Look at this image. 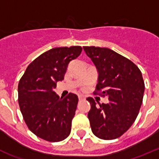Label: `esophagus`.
<instances>
[{"mask_svg": "<svg viewBox=\"0 0 159 159\" xmlns=\"http://www.w3.org/2000/svg\"><path fill=\"white\" fill-rule=\"evenodd\" d=\"M78 99H79V101H84V100H85V97L80 94V95H78Z\"/></svg>", "mask_w": 159, "mask_h": 159, "instance_id": "34e87169", "label": "esophagus"}]
</instances>
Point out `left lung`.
I'll return each mask as SVG.
<instances>
[{
	"label": "left lung",
	"instance_id": "8db88e82",
	"mask_svg": "<svg viewBox=\"0 0 159 159\" xmlns=\"http://www.w3.org/2000/svg\"><path fill=\"white\" fill-rule=\"evenodd\" d=\"M98 73L97 90L108 97V104H98L92 97L88 113L93 133L101 139H114L128 131L139 111L143 98L142 73L131 60L107 48L83 47Z\"/></svg>",
	"mask_w": 159,
	"mask_h": 159
}]
</instances>
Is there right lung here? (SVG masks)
<instances>
[{
	"label": "right lung",
	"mask_w": 159,
	"mask_h": 159,
	"mask_svg": "<svg viewBox=\"0 0 159 159\" xmlns=\"http://www.w3.org/2000/svg\"><path fill=\"white\" fill-rule=\"evenodd\" d=\"M80 46L55 48L43 53L27 67L18 85L19 105L28 128L49 142L69 136L78 97L69 93L60 98L55 92L64 79L70 61L81 55Z\"/></svg>",
	"instance_id": "1"
}]
</instances>
